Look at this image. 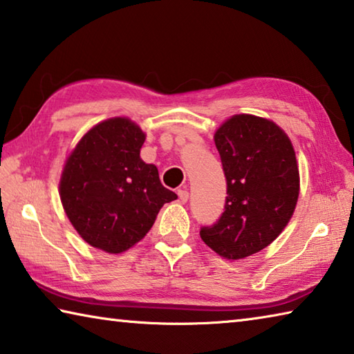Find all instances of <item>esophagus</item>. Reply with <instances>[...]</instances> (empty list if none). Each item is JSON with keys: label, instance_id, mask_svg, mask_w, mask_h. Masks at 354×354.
I'll return each mask as SVG.
<instances>
[{"label": "esophagus", "instance_id": "obj_1", "mask_svg": "<svg viewBox=\"0 0 354 354\" xmlns=\"http://www.w3.org/2000/svg\"><path fill=\"white\" fill-rule=\"evenodd\" d=\"M178 196H179V201L181 203H187L189 200V192L185 189H179L178 190Z\"/></svg>", "mask_w": 354, "mask_h": 354}]
</instances>
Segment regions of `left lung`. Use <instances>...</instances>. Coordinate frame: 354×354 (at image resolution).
<instances>
[{"mask_svg":"<svg viewBox=\"0 0 354 354\" xmlns=\"http://www.w3.org/2000/svg\"><path fill=\"white\" fill-rule=\"evenodd\" d=\"M226 178L225 211L200 236L226 259L268 247L295 211L299 175L289 137L270 120L241 113L214 136Z\"/></svg>","mask_w":354,"mask_h":354,"instance_id":"8db88e82","label":"left lung"}]
</instances>
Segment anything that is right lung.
I'll return each mask as SVG.
<instances>
[{"label": "right lung", "instance_id": "add662e5", "mask_svg": "<svg viewBox=\"0 0 354 354\" xmlns=\"http://www.w3.org/2000/svg\"><path fill=\"white\" fill-rule=\"evenodd\" d=\"M145 134L128 118L98 123L65 162L59 194L84 241L106 253H123L151 230L165 203L178 198L159 171L140 159Z\"/></svg>", "mask_w": 354, "mask_h": 354}]
</instances>
